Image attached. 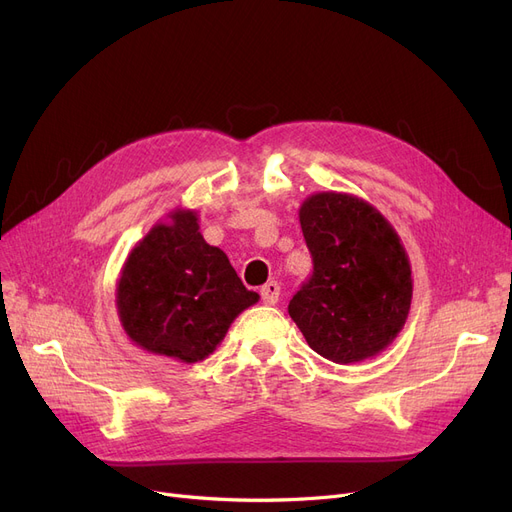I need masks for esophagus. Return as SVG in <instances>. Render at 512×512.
Returning <instances> with one entry per match:
<instances>
[{
  "label": "esophagus",
  "instance_id": "obj_1",
  "mask_svg": "<svg viewBox=\"0 0 512 512\" xmlns=\"http://www.w3.org/2000/svg\"><path fill=\"white\" fill-rule=\"evenodd\" d=\"M280 297V284L278 282H267L265 286H261V301L265 305H276Z\"/></svg>",
  "mask_w": 512,
  "mask_h": 512
}]
</instances>
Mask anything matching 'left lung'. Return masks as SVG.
<instances>
[{"label": "left lung", "instance_id": "obj_1", "mask_svg": "<svg viewBox=\"0 0 512 512\" xmlns=\"http://www.w3.org/2000/svg\"><path fill=\"white\" fill-rule=\"evenodd\" d=\"M313 276L288 313L307 344L348 365L380 355L405 326L413 299L411 261L392 224L348 193H315L299 209Z\"/></svg>", "mask_w": 512, "mask_h": 512}]
</instances>
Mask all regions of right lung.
Listing matches in <instances>:
<instances>
[{
	"label": "right lung",
	"mask_w": 512,
	"mask_h": 512,
	"mask_svg": "<svg viewBox=\"0 0 512 512\" xmlns=\"http://www.w3.org/2000/svg\"><path fill=\"white\" fill-rule=\"evenodd\" d=\"M257 301L226 253L207 245L195 209H174L157 222L128 253L116 286L126 336L180 363L209 357L232 321Z\"/></svg>",
	"instance_id": "obj_1"
}]
</instances>
